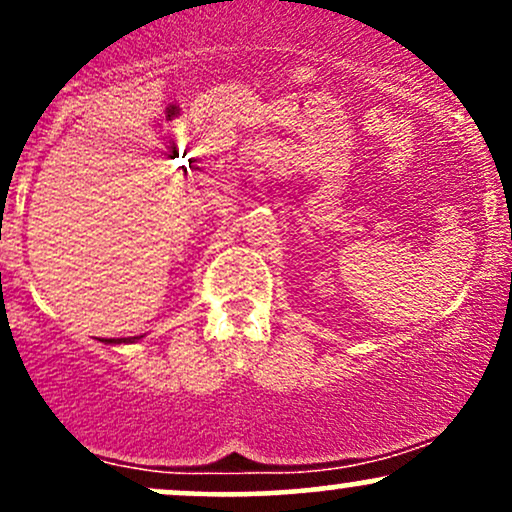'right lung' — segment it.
<instances>
[{"label": "right lung", "mask_w": 512, "mask_h": 512, "mask_svg": "<svg viewBox=\"0 0 512 512\" xmlns=\"http://www.w3.org/2000/svg\"><path fill=\"white\" fill-rule=\"evenodd\" d=\"M132 339H137V337H122V339H105V342H110V344H120V342H132Z\"/></svg>", "instance_id": "add662e5"}]
</instances>
